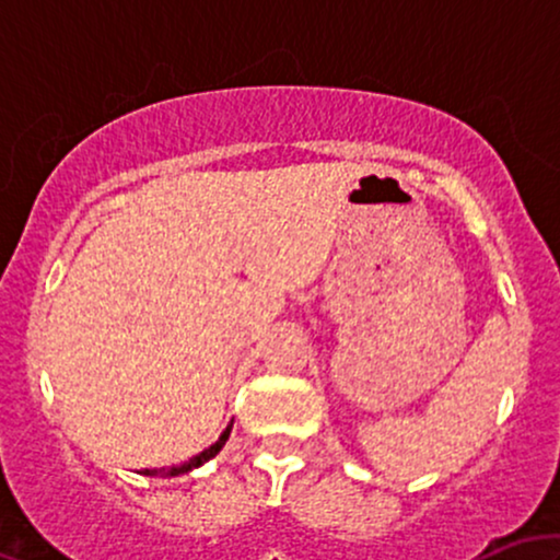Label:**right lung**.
<instances>
[{"label": "right lung", "mask_w": 560, "mask_h": 560, "mask_svg": "<svg viewBox=\"0 0 560 560\" xmlns=\"http://www.w3.org/2000/svg\"><path fill=\"white\" fill-rule=\"evenodd\" d=\"M229 434H231V423L226 427V432H223L221 436H218L215 445H210L208 450H202V453L195 455V458H189V460H186V464H182V466H171V468H144V471H141V474H147V477H178V474L191 471V468H197V466L208 464L210 458H215V455L221 453V447L226 445Z\"/></svg>", "instance_id": "obj_1"}]
</instances>
